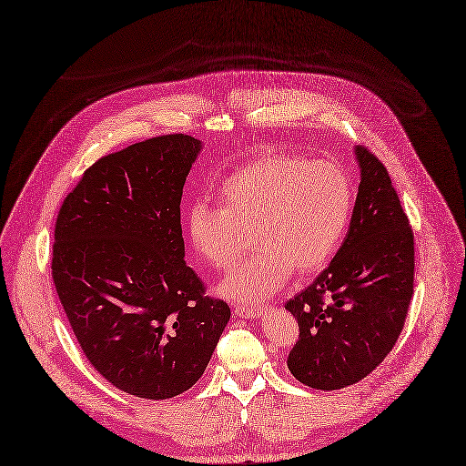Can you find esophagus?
<instances>
[{
    "instance_id": "esophagus-1",
    "label": "esophagus",
    "mask_w": 466,
    "mask_h": 466,
    "mask_svg": "<svg viewBox=\"0 0 466 466\" xmlns=\"http://www.w3.org/2000/svg\"><path fill=\"white\" fill-rule=\"evenodd\" d=\"M233 311L238 319H259L265 313V307H258V305H233Z\"/></svg>"
}]
</instances>
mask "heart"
Wrapping results in <instances>:
<instances>
[{
    "mask_svg": "<svg viewBox=\"0 0 466 466\" xmlns=\"http://www.w3.org/2000/svg\"><path fill=\"white\" fill-rule=\"evenodd\" d=\"M219 207L195 201L186 214L197 254L216 269H229L250 231L256 252L218 284L238 303L273 296L299 273H315L334 258L352 212V186L331 161H305L268 153L219 184Z\"/></svg>",
    "mask_w": 466,
    "mask_h": 466,
    "instance_id": "1",
    "label": "heart"
}]
</instances>
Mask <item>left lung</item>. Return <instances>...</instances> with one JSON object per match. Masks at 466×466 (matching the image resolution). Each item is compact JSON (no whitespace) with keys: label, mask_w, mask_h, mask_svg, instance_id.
Segmentation results:
<instances>
[{"label":"left lung","mask_w":466,"mask_h":466,"mask_svg":"<svg viewBox=\"0 0 466 466\" xmlns=\"http://www.w3.org/2000/svg\"><path fill=\"white\" fill-rule=\"evenodd\" d=\"M357 203L341 248L301 294L286 301L299 324L288 354L294 378L317 390L359 383L404 328L413 296V233L383 163L354 147Z\"/></svg>","instance_id":"1"}]
</instances>
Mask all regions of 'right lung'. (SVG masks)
<instances>
[{"label": "right lung", "mask_w": 466, "mask_h": 466, "mask_svg": "<svg viewBox=\"0 0 466 466\" xmlns=\"http://www.w3.org/2000/svg\"><path fill=\"white\" fill-rule=\"evenodd\" d=\"M201 149L167 135L106 155L56 218L53 280L79 347L102 378L147 400L191 389L231 319L184 259L182 191Z\"/></svg>", "instance_id": "1"}]
</instances>
